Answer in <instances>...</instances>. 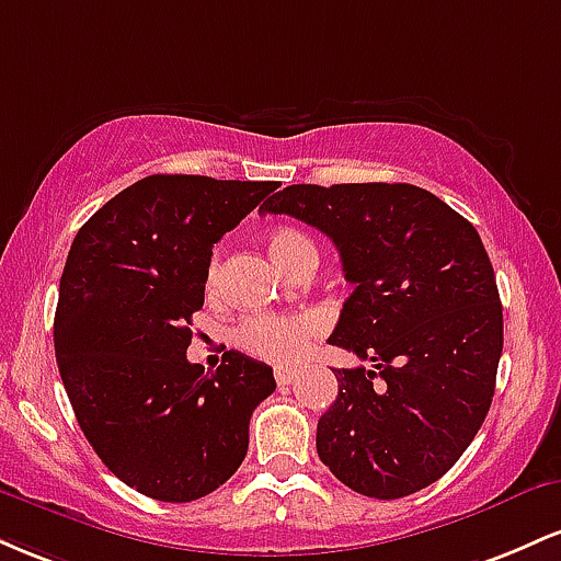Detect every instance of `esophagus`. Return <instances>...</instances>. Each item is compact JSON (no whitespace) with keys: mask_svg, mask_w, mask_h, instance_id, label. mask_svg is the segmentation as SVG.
Here are the masks:
<instances>
[{"mask_svg":"<svg viewBox=\"0 0 561 561\" xmlns=\"http://www.w3.org/2000/svg\"><path fill=\"white\" fill-rule=\"evenodd\" d=\"M295 375H298V369H293V366H276L274 369V379L279 385H289L295 379Z\"/></svg>","mask_w":561,"mask_h":561,"instance_id":"1","label":"esophagus"}]
</instances>
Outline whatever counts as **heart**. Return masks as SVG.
I'll return each instance as SVG.
<instances>
[{"instance_id":"b5f03b06","label":"heart","mask_w":561,"mask_h":561,"mask_svg":"<svg viewBox=\"0 0 561 561\" xmlns=\"http://www.w3.org/2000/svg\"><path fill=\"white\" fill-rule=\"evenodd\" d=\"M268 255L279 263L285 272H295L300 263H317V244L306 231L295 227H274L266 231ZM218 285V263L214 261L208 268L205 289L208 295L216 293ZM321 330L319 319L313 313H295V317H274V313H255V317L242 319L231 332V343L250 356L266 358V362H293L306 351L308 343L317 337Z\"/></svg>"}]
</instances>
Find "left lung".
Segmentation results:
<instances>
[{
    "label": "left lung",
    "instance_id": "8db88e82",
    "mask_svg": "<svg viewBox=\"0 0 561 561\" xmlns=\"http://www.w3.org/2000/svg\"><path fill=\"white\" fill-rule=\"evenodd\" d=\"M317 227L345 279L330 345L375 369H334L319 459L351 491L403 499L440 480L485 422L504 313L478 229L414 184H293L261 205Z\"/></svg>",
    "mask_w": 561,
    "mask_h": 561
}]
</instances>
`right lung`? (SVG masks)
Listing matches in <instances>:
<instances>
[{
	"instance_id": "add662e5",
	"label": "right lung",
	"mask_w": 561,
	"mask_h": 561,
	"mask_svg": "<svg viewBox=\"0 0 561 561\" xmlns=\"http://www.w3.org/2000/svg\"><path fill=\"white\" fill-rule=\"evenodd\" d=\"M276 182L156 173L79 229L60 276L55 356L79 427L118 480L184 504L224 485L248 454L272 366L227 351L214 375L186 362L214 244Z\"/></svg>"
}]
</instances>
